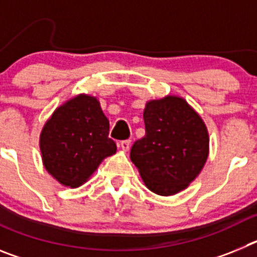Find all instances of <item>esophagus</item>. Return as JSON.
I'll return each mask as SVG.
<instances>
[{"label": "esophagus", "instance_id": "obj_1", "mask_svg": "<svg viewBox=\"0 0 257 257\" xmlns=\"http://www.w3.org/2000/svg\"><path fill=\"white\" fill-rule=\"evenodd\" d=\"M130 140H122L121 143H119V148L122 149V151L127 152L128 151V148H130Z\"/></svg>", "mask_w": 257, "mask_h": 257}]
</instances>
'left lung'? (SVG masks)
<instances>
[{"label":"left lung","instance_id":"1","mask_svg":"<svg viewBox=\"0 0 257 257\" xmlns=\"http://www.w3.org/2000/svg\"><path fill=\"white\" fill-rule=\"evenodd\" d=\"M145 135L130 158L149 190L160 196L181 192L198 176L208 157V133L198 113L179 96L151 100L144 109Z\"/></svg>","mask_w":257,"mask_h":257}]
</instances>
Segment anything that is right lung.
Listing matches in <instances>:
<instances>
[{
	"instance_id": "add662e5",
	"label": "right lung",
	"mask_w": 257,
	"mask_h": 257,
	"mask_svg": "<svg viewBox=\"0 0 257 257\" xmlns=\"http://www.w3.org/2000/svg\"><path fill=\"white\" fill-rule=\"evenodd\" d=\"M100 103L78 95L55 109L40 136L45 169L65 187L82 185L106 157L117 151Z\"/></svg>"
}]
</instances>
